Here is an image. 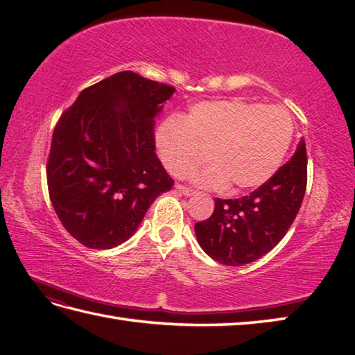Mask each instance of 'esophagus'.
Segmentation results:
<instances>
[{"instance_id": "1", "label": "esophagus", "mask_w": 355, "mask_h": 355, "mask_svg": "<svg viewBox=\"0 0 355 355\" xmlns=\"http://www.w3.org/2000/svg\"><path fill=\"white\" fill-rule=\"evenodd\" d=\"M175 189H177L178 192H182L183 195H186V197H192V195H195V191H193V189H189V187H184V186H182V184H177Z\"/></svg>"}]
</instances>
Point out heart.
<instances>
[{"instance_id": "obj_1", "label": "heart", "mask_w": 355, "mask_h": 355, "mask_svg": "<svg viewBox=\"0 0 355 355\" xmlns=\"http://www.w3.org/2000/svg\"><path fill=\"white\" fill-rule=\"evenodd\" d=\"M293 120L281 107L243 99L207 101L187 116H172L157 128L158 158L172 175L184 177L202 162L193 177L209 189L229 187L232 193L258 189L281 168L293 141Z\"/></svg>"}]
</instances>
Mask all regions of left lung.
I'll return each instance as SVG.
<instances>
[{
	"label": "left lung",
	"instance_id": "obj_1",
	"mask_svg": "<svg viewBox=\"0 0 355 355\" xmlns=\"http://www.w3.org/2000/svg\"><path fill=\"white\" fill-rule=\"evenodd\" d=\"M306 189V148L300 139L288 163L243 198H215L209 220L195 224L200 247L224 266H244L275 248L296 218Z\"/></svg>",
	"mask_w": 355,
	"mask_h": 355
}]
</instances>
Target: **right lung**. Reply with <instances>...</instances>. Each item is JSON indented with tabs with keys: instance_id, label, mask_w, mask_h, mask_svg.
Returning a JSON list of instances; mask_svg holds the SVG:
<instances>
[{
	"instance_id": "right-lung-1",
	"label": "right lung",
	"mask_w": 355,
	"mask_h": 355,
	"mask_svg": "<svg viewBox=\"0 0 355 355\" xmlns=\"http://www.w3.org/2000/svg\"><path fill=\"white\" fill-rule=\"evenodd\" d=\"M175 88L120 71L85 88L59 119L47 183L65 230L88 248L130 239L173 180L155 154V117Z\"/></svg>"
}]
</instances>
